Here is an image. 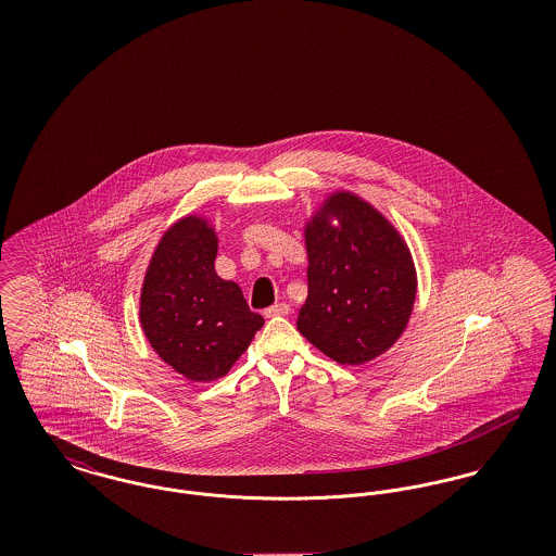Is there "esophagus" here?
<instances>
[{
  "label": "esophagus",
  "instance_id": "1",
  "mask_svg": "<svg viewBox=\"0 0 556 556\" xmlns=\"http://www.w3.org/2000/svg\"><path fill=\"white\" fill-rule=\"evenodd\" d=\"M286 315H290V306L288 304H283V302H279V304H273L270 308H266L265 317H286Z\"/></svg>",
  "mask_w": 556,
  "mask_h": 556
}]
</instances>
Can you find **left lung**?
Returning <instances> with one entry per match:
<instances>
[{
	"label": "left lung",
	"instance_id": "1",
	"mask_svg": "<svg viewBox=\"0 0 556 556\" xmlns=\"http://www.w3.org/2000/svg\"><path fill=\"white\" fill-rule=\"evenodd\" d=\"M308 298L298 331L340 365H365L396 344L417 273L396 227L350 191H333L304 225Z\"/></svg>",
	"mask_w": 556,
	"mask_h": 556
}]
</instances>
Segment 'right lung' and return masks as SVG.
<instances>
[{
  "label": "right lung",
  "instance_id": "right-lung-1",
  "mask_svg": "<svg viewBox=\"0 0 556 556\" xmlns=\"http://www.w3.org/2000/svg\"><path fill=\"white\" fill-rule=\"evenodd\" d=\"M216 250L208 218L184 216L164 231L141 286V329L160 358L189 381L227 375L265 325L238 283L216 275Z\"/></svg>",
  "mask_w": 556,
  "mask_h": 556
}]
</instances>
